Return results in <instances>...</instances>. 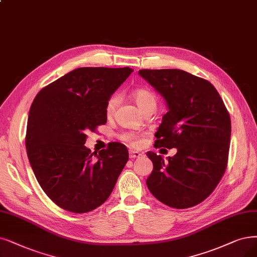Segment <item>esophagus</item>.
Segmentation results:
<instances>
[{"label": "esophagus", "instance_id": "esophagus-1", "mask_svg": "<svg viewBox=\"0 0 257 257\" xmlns=\"http://www.w3.org/2000/svg\"><path fill=\"white\" fill-rule=\"evenodd\" d=\"M141 156V154L137 151H130V158L131 159H135V158H139Z\"/></svg>", "mask_w": 257, "mask_h": 257}]
</instances>
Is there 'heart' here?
Returning a JSON list of instances; mask_svg holds the SVG:
<instances>
[{
  "label": "heart",
  "mask_w": 257,
  "mask_h": 257,
  "mask_svg": "<svg viewBox=\"0 0 257 257\" xmlns=\"http://www.w3.org/2000/svg\"><path fill=\"white\" fill-rule=\"evenodd\" d=\"M133 98H134L136 104L138 107L143 111L147 107L154 105L156 106V97L154 96L152 91L147 88H138L133 91ZM119 95H112L106 102L105 105V112L107 116H111L119 103ZM120 139L130 143L131 146L137 147L140 145V140L138 136L134 133H123L120 135Z\"/></svg>",
  "instance_id": "1"
}]
</instances>
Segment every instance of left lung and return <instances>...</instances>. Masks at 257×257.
<instances>
[{"label":"left lung","mask_w":257,"mask_h":257,"mask_svg":"<svg viewBox=\"0 0 257 257\" xmlns=\"http://www.w3.org/2000/svg\"><path fill=\"white\" fill-rule=\"evenodd\" d=\"M167 101L169 111L156 132L155 148L177 149L173 157L148 152L150 192L175 209L196 206L217 187L228 163L231 119L209 81L181 69H140Z\"/></svg>","instance_id":"obj_1"}]
</instances>
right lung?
<instances>
[{"mask_svg":"<svg viewBox=\"0 0 257 257\" xmlns=\"http://www.w3.org/2000/svg\"><path fill=\"white\" fill-rule=\"evenodd\" d=\"M132 73L130 67H80L36 96L27 121V156L41 188L60 208L86 213L109 197L128 151L111 142L94 159L84 143L89 131L105 124L107 100Z\"/></svg>","mask_w":257,"mask_h":257,"instance_id":"right-lung-1","label":"right lung"}]
</instances>
